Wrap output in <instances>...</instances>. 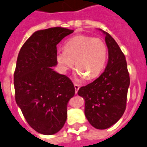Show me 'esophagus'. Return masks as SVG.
Wrapping results in <instances>:
<instances>
[{
    "instance_id": "34e87169",
    "label": "esophagus",
    "mask_w": 147,
    "mask_h": 147,
    "mask_svg": "<svg viewBox=\"0 0 147 147\" xmlns=\"http://www.w3.org/2000/svg\"><path fill=\"white\" fill-rule=\"evenodd\" d=\"M74 86H75V94H77L78 90H79V88H80V86H79L78 84H77V83H75V84H74Z\"/></svg>"
}]
</instances>
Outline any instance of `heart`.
Instances as JSON below:
<instances>
[{"mask_svg":"<svg viewBox=\"0 0 147 147\" xmlns=\"http://www.w3.org/2000/svg\"><path fill=\"white\" fill-rule=\"evenodd\" d=\"M107 54V46L103 40L79 35L65 42L64 51L57 53L56 59L64 72L71 69L75 61L78 78L85 79L88 76L92 79L103 70Z\"/></svg>","mask_w":147,"mask_h":147,"instance_id":"obj_1","label":"heart"}]
</instances>
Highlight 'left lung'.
Here are the masks:
<instances>
[{
  "label": "left lung",
  "mask_w": 147,
  "mask_h": 147,
  "mask_svg": "<svg viewBox=\"0 0 147 147\" xmlns=\"http://www.w3.org/2000/svg\"><path fill=\"white\" fill-rule=\"evenodd\" d=\"M105 42L108 62L105 71L94 82L83 86L78 94L85 100V115L96 129H107L117 123L126 108L130 77L124 53L107 32Z\"/></svg>",
  "instance_id": "1"
}]
</instances>
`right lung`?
<instances>
[{
    "label": "right lung",
    "mask_w": 147,
    "mask_h": 147,
    "mask_svg": "<svg viewBox=\"0 0 147 147\" xmlns=\"http://www.w3.org/2000/svg\"><path fill=\"white\" fill-rule=\"evenodd\" d=\"M74 30L51 27L38 30L20 51L13 75L15 99L27 123L44 135L57 134L67 117V103L75 95L68 77L55 72L57 45Z\"/></svg>",
    "instance_id": "1"
}]
</instances>
